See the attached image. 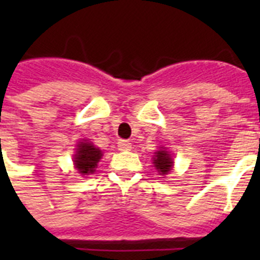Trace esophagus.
<instances>
[{
  "label": "esophagus",
  "instance_id": "1",
  "mask_svg": "<svg viewBox=\"0 0 260 260\" xmlns=\"http://www.w3.org/2000/svg\"><path fill=\"white\" fill-rule=\"evenodd\" d=\"M118 150L119 151H130L132 150V143L128 141H119L118 143Z\"/></svg>",
  "mask_w": 260,
  "mask_h": 260
}]
</instances>
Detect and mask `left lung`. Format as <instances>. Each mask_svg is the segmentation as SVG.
<instances>
[{"label":"left lung","instance_id":"1","mask_svg":"<svg viewBox=\"0 0 260 260\" xmlns=\"http://www.w3.org/2000/svg\"><path fill=\"white\" fill-rule=\"evenodd\" d=\"M153 165L160 176H167L173 169V158L167 148H160L153 155Z\"/></svg>","mask_w":260,"mask_h":260}]
</instances>
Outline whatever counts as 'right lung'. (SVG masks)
<instances>
[{
  "mask_svg": "<svg viewBox=\"0 0 260 260\" xmlns=\"http://www.w3.org/2000/svg\"><path fill=\"white\" fill-rule=\"evenodd\" d=\"M102 156V151L93 146L91 142L84 141V139L83 142H79L77 144V152L74 155V165L78 173L82 176H88L89 173H93Z\"/></svg>",
  "mask_w": 260,
  "mask_h": 260,
  "instance_id": "1",
  "label": "right lung"
}]
</instances>
